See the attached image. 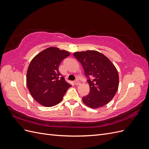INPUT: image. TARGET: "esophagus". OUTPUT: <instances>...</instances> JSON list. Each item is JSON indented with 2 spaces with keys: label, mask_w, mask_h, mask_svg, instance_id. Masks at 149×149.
Segmentation results:
<instances>
[{
  "label": "esophagus",
  "mask_w": 149,
  "mask_h": 149,
  "mask_svg": "<svg viewBox=\"0 0 149 149\" xmlns=\"http://www.w3.org/2000/svg\"><path fill=\"white\" fill-rule=\"evenodd\" d=\"M74 83H75V84L76 85H79L81 83H80V82L79 81H78V80H76V81H75V82H74Z\"/></svg>",
  "instance_id": "34e87169"
}]
</instances>
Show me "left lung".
<instances>
[{
	"mask_svg": "<svg viewBox=\"0 0 149 149\" xmlns=\"http://www.w3.org/2000/svg\"><path fill=\"white\" fill-rule=\"evenodd\" d=\"M73 55L82 65L88 78L90 91L83 97V102L93 109L105 106L118 89L119 74L116 68L109 58L95 50L75 52Z\"/></svg>",
	"mask_w": 149,
	"mask_h": 149,
	"instance_id": "1",
	"label": "left lung"
}]
</instances>
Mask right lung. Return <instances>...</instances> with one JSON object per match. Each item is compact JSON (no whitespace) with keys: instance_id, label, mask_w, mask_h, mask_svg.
<instances>
[{"instance_id":"obj_1","label":"right lung","mask_w":149,"mask_h":149,"mask_svg":"<svg viewBox=\"0 0 149 149\" xmlns=\"http://www.w3.org/2000/svg\"><path fill=\"white\" fill-rule=\"evenodd\" d=\"M70 55L64 49L49 47L37 54L29 66L26 85L34 100L45 107L60 103L71 85L58 71L62 60Z\"/></svg>"}]
</instances>
